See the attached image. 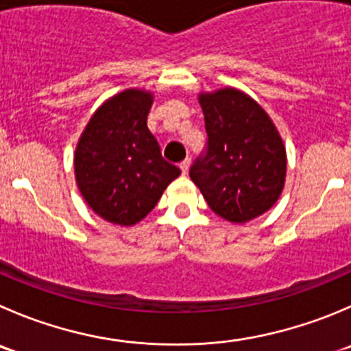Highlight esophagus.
I'll list each match as a JSON object with an SVG mask.
<instances>
[{
	"label": "esophagus",
	"instance_id": "1",
	"mask_svg": "<svg viewBox=\"0 0 351 351\" xmlns=\"http://www.w3.org/2000/svg\"><path fill=\"white\" fill-rule=\"evenodd\" d=\"M190 162H192V161H190L189 158H186V159H183V161L180 162V169H182V173H183V175H186V173H189Z\"/></svg>",
	"mask_w": 351,
	"mask_h": 351
}]
</instances>
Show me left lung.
I'll list each match as a JSON object with an SVG mask.
<instances>
[{"label": "left lung", "mask_w": 351, "mask_h": 351, "mask_svg": "<svg viewBox=\"0 0 351 351\" xmlns=\"http://www.w3.org/2000/svg\"><path fill=\"white\" fill-rule=\"evenodd\" d=\"M207 145L190 178L210 209L247 223L276 204L287 176V151L267 113L241 90L200 94Z\"/></svg>", "instance_id": "left-lung-1"}]
</instances>
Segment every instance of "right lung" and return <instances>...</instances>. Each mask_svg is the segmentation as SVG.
Listing matches in <instances>:
<instances>
[{"label":"right lung","mask_w":351,"mask_h":351,"mask_svg":"<svg viewBox=\"0 0 351 351\" xmlns=\"http://www.w3.org/2000/svg\"><path fill=\"white\" fill-rule=\"evenodd\" d=\"M152 94L127 89L93 114L75 151V178L90 209L132 226L144 219L180 169L161 156L147 128Z\"/></svg>","instance_id":"right-lung-1"}]
</instances>
